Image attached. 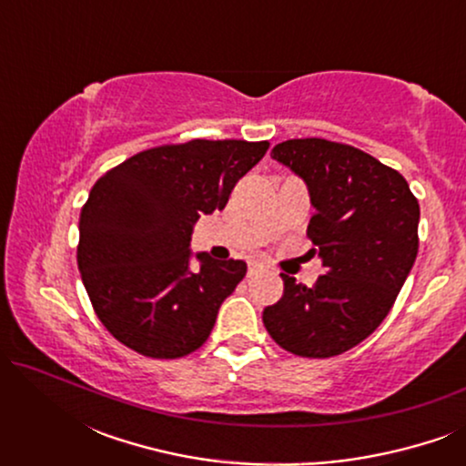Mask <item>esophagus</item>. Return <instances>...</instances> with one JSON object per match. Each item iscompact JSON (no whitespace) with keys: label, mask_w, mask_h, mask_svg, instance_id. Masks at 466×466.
Instances as JSON below:
<instances>
[{"label":"esophagus","mask_w":466,"mask_h":466,"mask_svg":"<svg viewBox=\"0 0 466 466\" xmlns=\"http://www.w3.org/2000/svg\"><path fill=\"white\" fill-rule=\"evenodd\" d=\"M260 271H265V265L263 263H258V260H250V263H248V276H257V273H260Z\"/></svg>","instance_id":"obj_1"}]
</instances>
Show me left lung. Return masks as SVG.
Returning <instances> with one entry per match:
<instances>
[{
	"mask_svg": "<svg viewBox=\"0 0 466 466\" xmlns=\"http://www.w3.org/2000/svg\"><path fill=\"white\" fill-rule=\"evenodd\" d=\"M271 157L308 184V238L327 273L314 286L282 273L265 329L286 352L330 359L367 339L397 301L418 254V199L397 169L354 146L289 139Z\"/></svg>",
	"mask_w": 466,
	"mask_h": 466,
	"instance_id": "1",
	"label": "left lung"
}]
</instances>
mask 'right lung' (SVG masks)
Segmentation results:
<instances>
[{"label":"right lung","mask_w":466,"mask_h":466,"mask_svg":"<svg viewBox=\"0 0 466 466\" xmlns=\"http://www.w3.org/2000/svg\"><path fill=\"white\" fill-rule=\"evenodd\" d=\"M267 148L246 139L157 146L95 182L80 212L78 269L95 314L123 346L180 359L206 343L248 267L199 252L193 271L190 235Z\"/></svg>","instance_id":"add662e5"}]
</instances>
